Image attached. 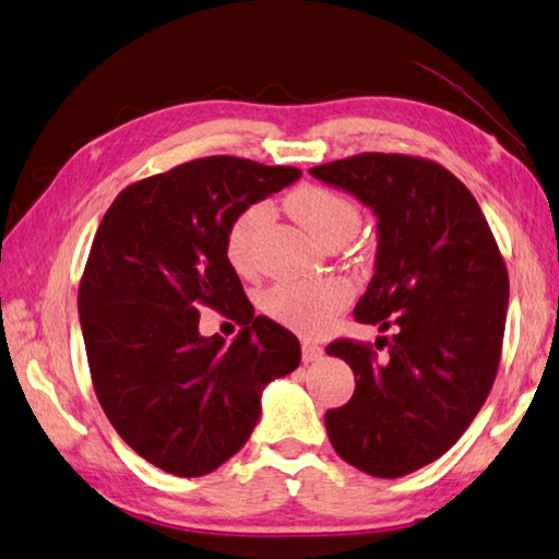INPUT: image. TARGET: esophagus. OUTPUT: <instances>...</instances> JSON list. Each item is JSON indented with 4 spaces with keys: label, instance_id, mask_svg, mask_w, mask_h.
Here are the masks:
<instances>
[{
    "label": "esophagus",
    "instance_id": "obj_1",
    "mask_svg": "<svg viewBox=\"0 0 559 559\" xmlns=\"http://www.w3.org/2000/svg\"><path fill=\"white\" fill-rule=\"evenodd\" d=\"M321 357H323V347L319 343H311V341H304L301 343V360H304V365L321 360Z\"/></svg>",
    "mask_w": 559,
    "mask_h": 559
}]
</instances>
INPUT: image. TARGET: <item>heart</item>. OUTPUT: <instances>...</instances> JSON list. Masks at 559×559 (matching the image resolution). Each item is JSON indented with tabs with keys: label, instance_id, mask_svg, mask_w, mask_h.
<instances>
[{
	"label": "heart",
	"instance_id": "obj_1",
	"mask_svg": "<svg viewBox=\"0 0 559 559\" xmlns=\"http://www.w3.org/2000/svg\"><path fill=\"white\" fill-rule=\"evenodd\" d=\"M289 212L321 243L333 238L353 236L360 226V212L355 202L335 189L321 185H304L289 194ZM267 202L248 204L238 212L226 230V258L234 270L252 272L255 267V243L260 230L270 221ZM353 299V287L341 277H323L313 282H280L270 287L262 309L272 321L297 333H321L333 316Z\"/></svg>",
	"mask_w": 559,
	"mask_h": 559
}]
</instances>
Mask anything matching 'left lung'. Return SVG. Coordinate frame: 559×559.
I'll use <instances>...</instances> for the list:
<instances>
[{"mask_svg": "<svg viewBox=\"0 0 559 559\" xmlns=\"http://www.w3.org/2000/svg\"><path fill=\"white\" fill-rule=\"evenodd\" d=\"M309 173L377 214L374 277L355 321L394 331L374 345L325 347L355 372L353 399L325 414V430L353 467L404 477L455 445L487 402L507 325V262L477 199L443 165L360 153Z\"/></svg>", "mask_w": 559, "mask_h": 559, "instance_id": "8db88e82", "label": "left lung"}]
</instances>
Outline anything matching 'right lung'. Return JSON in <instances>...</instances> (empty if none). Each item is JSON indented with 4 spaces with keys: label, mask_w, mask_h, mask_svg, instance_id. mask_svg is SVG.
I'll use <instances>...</instances> for the list:
<instances>
[{
    "label": "right lung",
    "mask_w": 559,
    "mask_h": 559,
    "mask_svg": "<svg viewBox=\"0 0 559 559\" xmlns=\"http://www.w3.org/2000/svg\"><path fill=\"white\" fill-rule=\"evenodd\" d=\"M301 170L234 155L199 157L133 182L92 240L78 309L104 414L143 460L202 477L246 445L260 394L301 360L297 335L255 316L226 230ZM243 324L226 346L198 335V309Z\"/></svg>",
    "instance_id": "1"
}]
</instances>
